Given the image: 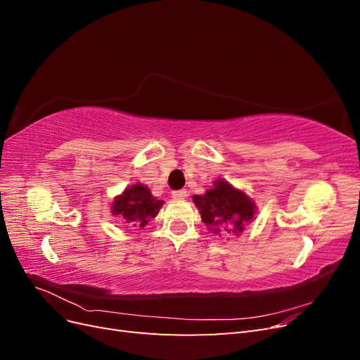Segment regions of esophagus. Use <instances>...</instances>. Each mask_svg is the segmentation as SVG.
Returning <instances> with one entry per match:
<instances>
[{
  "instance_id": "34e87169",
  "label": "esophagus",
  "mask_w": 360,
  "mask_h": 360,
  "mask_svg": "<svg viewBox=\"0 0 360 360\" xmlns=\"http://www.w3.org/2000/svg\"><path fill=\"white\" fill-rule=\"evenodd\" d=\"M172 198H174V200H184V198H188V191H186V189H181V191L172 192Z\"/></svg>"
}]
</instances>
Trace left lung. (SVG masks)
<instances>
[{
	"mask_svg": "<svg viewBox=\"0 0 360 360\" xmlns=\"http://www.w3.org/2000/svg\"><path fill=\"white\" fill-rule=\"evenodd\" d=\"M193 202L198 207L207 230L228 236V240L240 236L257 213L255 201L225 179L214 180L213 188L207 189L205 193L193 195Z\"/></svg>",
	"mask_w": 360,
	"mask_h": 360,
	"instance_id": "8db88e82",
	"label": "left lung"
}]
</instances>
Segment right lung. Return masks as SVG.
Instances as JSON below:
<instances>
[{
	"instance_id": "obj_1",
	"label": "right lung",
	"mask_w": 360,
	"mask_h": 360,
	"mask_svg": "<svg viewBox=\"0 0 360 360\" xmlns=\"http://www.w3.org/2000/svg\"><path fill=\"white\" fill-rule=\"evenodd\" d=\"M162 200L151 195V191L143 183H134L114 198L111 213L120 216L132 226L144 228L153 217L158 216Z\"/></svg>"
}]
</instances>
